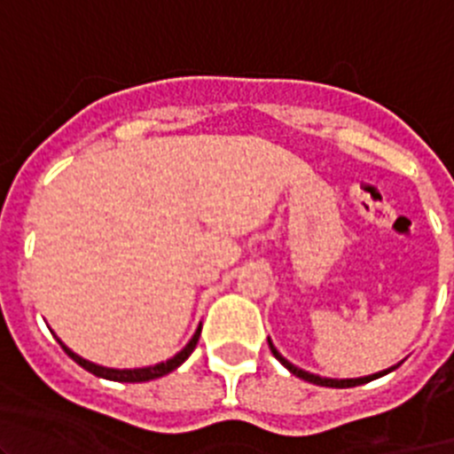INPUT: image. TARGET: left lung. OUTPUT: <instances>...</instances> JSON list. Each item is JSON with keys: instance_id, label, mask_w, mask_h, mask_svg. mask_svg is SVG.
Returning <instances> with one entry per match:
<instances>
[{"instance_id": "8db88e82", "label": "left lung", "mask_w": 454, "mask_h": 454, "mask_svg": "<svg viewBox=\"0 0 454 454\" xmlns=\"http://www.w3.org/2000/svg\"><path fill=\"white\" fill-rule=\"evenodd\" d=\"M268 345H270V351H272V356H274V358H277L278 363H281L283 367H286L287 371H290V373H294L296 378L305 380V382L318 384V387H332V388H349V387H358V384L371 382V380H375V378H382V375L391 373V371L395 369V367H391V369H387V371H380V373L367 375V378H356V380H332V378H320V375L308 373V371H303V369L294 367V364H292V363H287V360L283 358L281 354H278V351H277V347L272 345V340H270V338H268Z\"/></svg>"}]
</instances>
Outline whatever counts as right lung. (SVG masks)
I'll list each match as a JSON object with an SVG mask.
<instances>
[{"label": "right lung", "mask_w": 454, "mask_h": 454, "mask_svg": "<svg viewBox=\"0 0 454 454\" xmlns=\"http://www.w3.org/2000/svg\"><path fill=\"white\" fill-rule=\"evenodd\" d=\"M200 333H201V325L198 327V332L193 333V338H191V340H189V345H186L184 349L180 351V354L173 356V358L167 360V363H160V364H153V367H142V369H107V367H98V364L87 363V360L81 358V356H76L74 351L67 349V347L63 345L61 340H59V345L63 347V351H66V354L70 356V358L74 360L76 364H81V367H83L85 371H90V373L98 375V378L114 380V382H149V380L162 378V375L171 373L173 369L180 367V364L184 363V360L189 358L191 354H193L195 345H198V340H200Z\"/></svg>", "instance_id": "add662e5"}]
</instances>
